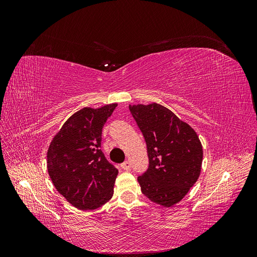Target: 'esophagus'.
Segmentation results:
<instances>
[{
    "instance_id": "1",
    "label": "esophagus",
    "mask_w": 257,
    "mask_h": 257,
    "mask_svg": "<svg viewBox=\"0 0 257 257\" xmlns=\"http://www.w3.org/2000/svg\"><path fill=\"white\" fill-rule=\"evenodd\" d=\"M121 168H122L123 170H126V172H128V170L131 169V164H130V162H128V161H126V162L122 163V164H121Z\"/></svg>"
}]
</instances>
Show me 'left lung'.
Returning <instances> with one entry per match:
<instances>
[{
	"label": "left lung",
	"instance_id": "1",
	"mask_svg": "<svg viewBox=\"0 0 257 257\" xmlns=\"http://www.w3.org/2000/svg\"><path fill=\"white\" fill-rule=\"evenodd\" d=\"M147 145L149 167L137 178L142 192L164 207L179 203L200 175L203 147L188 123L160 104L130 105Z\"/></svg>",
	"mask_w": 257,
	"mask_h": 257
}]
</instances>
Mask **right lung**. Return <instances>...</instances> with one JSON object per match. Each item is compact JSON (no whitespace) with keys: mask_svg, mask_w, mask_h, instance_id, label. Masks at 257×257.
<instances>
[{"mask_svg":"<svg viewBox=\"0 0 257 257\" xmlns=\"http://www.w3.org/2000/svg\"><path fill=\"white\" fill-rule=\"evenodd\" d=\"M116 104L85 107L74 113L54 136L47 152L53 185L69 204L93 210L113 195L116 169L100 150L102 131Z\"/></svg>","mask_w":257,"mask_h":257,"instance_id":"1","label":"right lung"}]
</instances>
